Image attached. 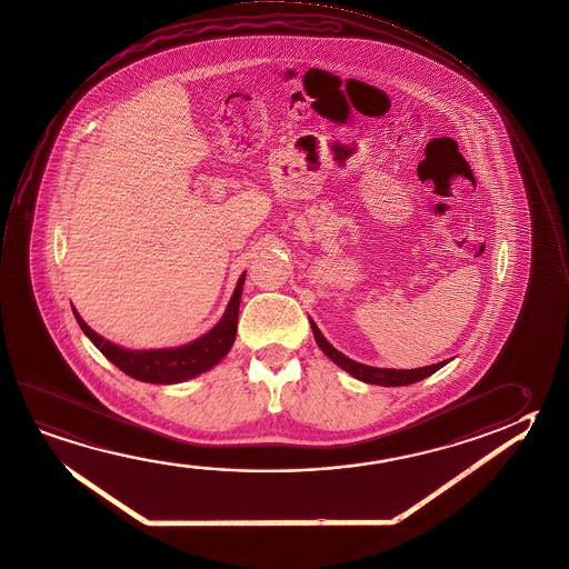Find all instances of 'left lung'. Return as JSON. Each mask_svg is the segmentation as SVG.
<instances>
[{
  "label": "left lung",
  "mask_w": 569,
  "mask_h": 569,
  "mask_svg": "<svg viewBox=\"0 0 569 569\" xmlns=\"http://www.w3.org/2000/svg\"><path fill=\"white\" fill-rule=\"evenodd\" d=\"M309 326H311V331H313V338L318 341L319 349H321L336 366H339L343 371H348L349 376H353V378L359 379V381L373 383V386H386V388L409 386V383H416V381L429 378L431 373H436L439 368H443L449 361V359H446V361H439V363H433V366H426V368L418 369L371 368V366H366V363H359V361L349 359L348 356H343L341 351L333 348L328 339L323 338V333L319 331L316 321L311 318H309Z\"/></svg>",
  "instance_id": "obj_1"
}]
</instances>
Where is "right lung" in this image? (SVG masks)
Segmentation results:
<instances>
[{"mask_svg": "<svg viewBox=\"0 0 569 569\" xmlns=\"http://www.w3.org/2000/svg\"><path fill=\"white\" fill-rule=\"evenodd\" d=\"M246 271L241 273L238 286L231 293L230 303L223 311L220 321L203 333L201 338L193 339L186 346L161 349H128L111 343L101 338L81 319L78 309L73 316L80 323L81 331L91 339V343L100 349L106 358L110 359L116 368H120L130 378L140 379L146 383H180L186 379L196 378L203 371L218 366L221 359L228 356L238 331V316H240L241 291H243Z\"/></svg>", "mask_w": 569, "mask_h": 569, "instance_id": "add662e5", "label": "right lung"}]
</instances>
